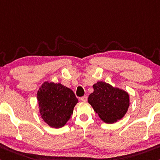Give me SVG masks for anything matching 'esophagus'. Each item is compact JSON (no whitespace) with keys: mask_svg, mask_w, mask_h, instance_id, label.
<instances>
[{"mask_svg":"<svg viewBox=\"0 0 160 160\" xmlns=\"http://www.w3.org/2000/svg\"><path fill=\"white\" fill-rule=\"evenodd\" d=\"M80 100L82 101V102H87L88 96L87 95H85V96H83V97L80 98Z\"/></svg>","mask_w":160,"mask_h":160,"instance_id":"34e87169","label":"esophagus"}]
</instances>
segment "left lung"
<instances>
[{
  "label": "left lung",
  "mask_w": 160,
  "mask_h": 160,
  "mask_svg": "<svg viewBox=\"0 0 160 160\" xmlns=\"http://www.w3.org/2000/svg\"><path fill=\"white\" fill-rule=\"evenodd\" d=\"M92 87L94 91L88 97V102L101 120L112 124L125 116L130 106L128 92L102 81Z\"/></svg>",
  "instance_id": "obj_1"
}]
</instances>
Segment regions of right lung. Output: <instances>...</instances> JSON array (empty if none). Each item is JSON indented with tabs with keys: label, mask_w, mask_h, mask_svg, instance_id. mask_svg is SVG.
<instances>
[{
	"label": "right lung",
	"mask_w": 160,
	"mask_h": 160,
	"mask_svg": "<svg viewBox=\"0 0 160 160\" xmlns=\"http://www.w3.org/2000/svg\"><path fill=\"white\" fill-rule=\"evenodd\" d=\"M41 118L53 128L66 124L78 100L73 91L60 83L45 82L37 92Z\"/></svg>",
	"instance_id": "obj_1"
}]
</instances>
